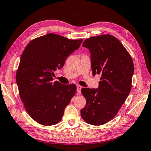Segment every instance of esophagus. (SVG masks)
I'll return each mask as SVG.
<instances>
[{"instance_id": "obj_1", "label": "esophagus", "mask_w": 151, "mask_h": 151, "mask_svg": "<svg viewBox=\"0 0 151 151\" xmlns=\"http://www.w3.org/2000/svg\"><path fill=\"white\" fill-rule=\"evenodd\" d=\"M82 88H83V87L81 86L80 85H77V93H79V94L81 93V89H82Z\"/></svg>"}]
</instances>
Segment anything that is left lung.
Instances as JSON below:
<instances>
[{
  "label": "left lung",
  "instance_id": "left-lung-1",
  "mask_svg": "<svg viewBox=\"0 0 151 151\" xmlns=\"http://www.w3.org/2000/svg\"><path fill=\"white\" fill-rule=\"evenodd\" d=\"M83 47L90 52L93 76L101 74V77L98 88L81 89L86 104L81 115L89 124L101 125L116 116L129 96L134 63L120 41L110 35L91 37Z\"/></svg>",
  "mask_w": 151,
  "mask_h": 151
}]
</instances>
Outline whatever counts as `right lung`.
Wrapping results in <instances>:
<instances>
[{"instance_id":"obj_1","label":"right lung","mask_w":151,"mask_h":151,"mask_svg":"<svg viewBox=\"0 0 151 151\" xmlns=\"http://www.w3.org/2000/svg\"><path fill=\"white\" fill-rule=\"evenodd\" d=\"M83 40L49 33L31 41L22 52L16 83L26 111L40 124L50 126L60 122L65 107L75 95L74 84L53 83V72L63 66Z\"/></svg>"}]
</instances>
